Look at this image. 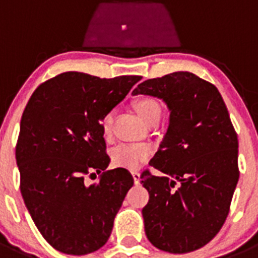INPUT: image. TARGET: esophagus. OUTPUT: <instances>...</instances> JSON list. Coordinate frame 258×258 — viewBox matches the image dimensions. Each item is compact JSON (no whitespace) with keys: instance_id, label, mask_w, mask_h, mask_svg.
<instances>
[{"instance_id":"1","label":"esophagus","mask_w":258,"mask_h":258,"mask_svg":"<svg viewBox=\"0 0 258 258\" xmlns=\"http://www.w3.org/2000/svg\"><path fill=\"white\" fill-rule=\"evenodd\" d=\"M132 175H133L134 183L140 184V182H141V173L140 172H133V173H132Z\"/></svg>"}]
</instances>
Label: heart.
Listing matches in <instances>:
<instances>
[{"instance_id": "1", "label": "heart", "mask_w": 258, "mask_h": 258, "mask_svg": "<svg viewBox=\"0 0 258 258\" xmlns=\"http://www.w3.org/2000/svg\"><path fill=\"white\" fill-rule=\"evenodd\" d=\"M134 107L137 113L140 115L146 124L149 125L154 121H159L161 116L160 103L151 97H142L137 99ZM112 122V112H108L102 118V129L104 134L109 133V127ZM151 154L149 146L134 145V143H121L117 145L111 152V157L115 165L127 168V169H138L145 160Z\"/></svg>"}]
</instances>
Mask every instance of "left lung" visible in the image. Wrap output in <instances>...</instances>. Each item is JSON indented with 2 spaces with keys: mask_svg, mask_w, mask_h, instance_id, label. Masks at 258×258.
I'll use <instances>...</instances> for the list:
<instances>
[{
  "mask_svg": "<svg viewBox=\"0 0 258 258\" xmlns=\"http://www.w3.org/2000/svg\"><path fill=\"white\" fill-rule=\"evenodd\" d=\"M133 95L163 99L169 125L142 183L146 235L156 248L187 253L217 235L239 179L238 136L218 89L191 72L146 80Z\"/></svg>",
  "mask_w": 258,
  "mask_h": 258,
  "instance_id": "left-lung-1",
  "label": "left lung"
}]
</instances>
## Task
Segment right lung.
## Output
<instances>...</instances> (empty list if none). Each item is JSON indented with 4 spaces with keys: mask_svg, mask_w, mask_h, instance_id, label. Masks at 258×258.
<instances>
[{
    "mask_svg": "<svg viewBox=\"0 0 258 258\" xmlns=\"http://www.w3.org/2000/svg\"><path fill=\"white\" fill-rule=\"evenodd\" d=\"M141 76L99 79L64 72L36 89L20 120V191L41 235L61 253L83 256L106 244L133 186L124 168L106 170L102 118ZM103 171L98 184L83 178Z\"/></svg>",
    "mask_w": 258,
    "mask_h": 258,
    "instance_id": "add662e5",
    "label": "right lung"
}]
</instances>
